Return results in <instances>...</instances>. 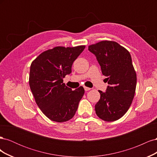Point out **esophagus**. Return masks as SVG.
<instances>
[{
	"label": "esophagus",
	"instance_id": "1",
	"mask_svg": "<svg viewBox=\"0 0 157 157\" xmlns=\"http://www.w3.org/2000/svg\"><path fill=\"white\" fill-rule=\"evenodd\" d=\"M84 90H85V91H88V90H91V88H88V87H86V86H84Z\"/></svg>",
	"mask_w": 157,
	"mask_h": 157
}]
</instances>
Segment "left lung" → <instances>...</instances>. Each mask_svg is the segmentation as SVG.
Returning a JSON list of instances; mask_svg holds the SVG:
<instances>
[{"mask_svg": "<svg viewBox=\"0 0 157 157\" xmlns=\"http://www.w3.org/2000/svg\"><path fill=\"white\" fill-rule=\"evenodd\" d=\"M88 50L96 56L109 84L106 92L99 90L96 115L105 121H117L130 108L136 92L137 77L131 56L124 47L109 40L90 45Z\"/></svg>", "mask_w": 157, "mask_h": 157, "instance_id": "1", "label": "left lung"}]
</instances>
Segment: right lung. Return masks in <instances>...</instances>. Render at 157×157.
Listing matches in <instances>:
<instances>
[{
  "label": "right lung",
  "instance_id": "obj_1",
  "mask_svg": "<svg viewBox=\"0 0 157 157\" xmlns=\"http://www.w3.org/2000/svg\"><path fill=\"white\" fill-rule=\"evenodd\" d=\"M84 48L85 46H57L42 52L31 65V90L37 105L52 121H67L77 110L84 89L80 86L72 90L63 78L71 73L74 61Z\"/></svg>",
  "mask_w": 157,
  "mask_h": 157
}]
</instances>
